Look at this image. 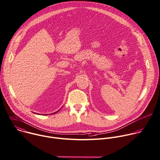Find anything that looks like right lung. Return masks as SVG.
Instances as JSON below:
<instances>
[{"label":"right lung","instance_id":"add662e5","mask_svg":"<svg viewBox=\"0 0 160 160\" xmlns=\"http://www.w3.org/2000/svg\"><path fill=\"white\" fill-rule=\"evenodd\" d=\"M58 111H59V110H58V111H57V112H54V113H52V114H56V113H57V112H58ZM34 114H38V115H40V114H36V113H34ZM42 115H48V114H42Z\"/></svg>","mask_w":160,"mask_h":160}]
</instances>
